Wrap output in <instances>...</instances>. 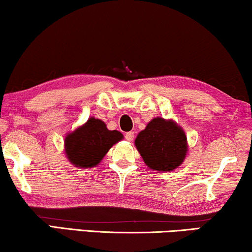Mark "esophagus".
Listing matches in <instances>:
<instances>
[{"label": "esophagus", "instance_id": "34e87169", "mask_svg": "<svg viewBox=\"0 0 252 252\" xmlns=\"http://www.w3.org/2000/svg\"><path fill=\"white\" fill-rule=\"evenodd\" d=\"M125 139L127 140V141H133L134 139V132H127L125 134Z\"/></svg>", "mask_w": 252, "mask_h": 252}]
</instances>
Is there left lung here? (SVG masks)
<instances>
[{"instance_id":"1","label":"left lung","mask_w":252,"mask_h":252,"mask_svg":"<svg viewBox=\"0 0 252 252\" xmlns=\"http://www.w3.org/2000/svg\"><path fill=\"white\" fill-rule=\"evenodd\" d=\"M135 146L150 169L170 171L182 164L186 152L184 130L170 120L155 118L138 134Z\"/></svg>"}]
</instances>
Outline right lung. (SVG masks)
I'll use <instances>...</instances> for the list:
<instances>
[{
  "instance_id": "obj_1",
  "label": "right lung",
  "mask_w": 252,
  "mask_h": 252,
  "mask_svg": "<svg viewBox=\"0 0 252 252\" xmlns=\"http://www.w3.org/2000/svg\"><path fill=\"white\" fill-rule=\"evenodd\" d=\"M122 139L123 134L118 130H109L102 120L90 118L82 127L66 136V154L78 168H93Z\"/></svg>"
}]
</instances>
